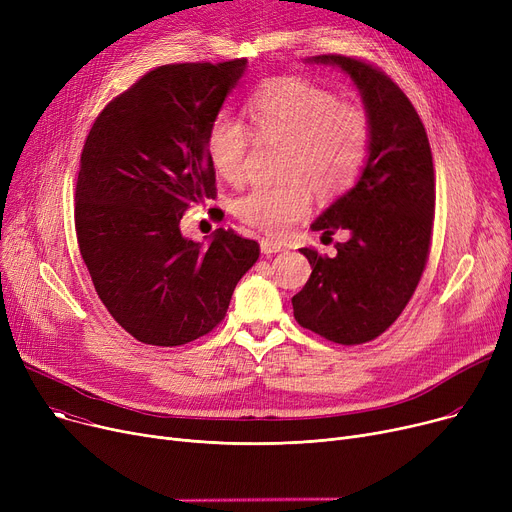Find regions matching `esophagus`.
<instances>
[{
  "instance_id": "obj_1",
  "label": "esophagus",
  "mask_w": 512,
  "mask_h": 512,
  "mask_svg": "<svg viewBox=\"0 0 512 512\" xmlns=\"http://www.w3.org/2000/svg\"><path fill=\"white\" fill-rule=\"evenodd\" d=\"M259 247H261V253H263V255H276V253L284 251L282 242L272 240V238H261V240H259Z\"/></svg>"
}]
</instances>
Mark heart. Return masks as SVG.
<instances>
[{"mask_svg":"<svg viewBox=\"0 0 512 512\" xmlns=\"http://www.w3.org/2000/svg\"><path fill=\"white\" fill-rule=\"evenodd\" d=\"M249 128L236 118H215L207 132L209 164L222 180L240 182L253 145L282 143L280 184L242 193L236 218L265 234L282 236L309 213L313 191L332 199L351 188L367 161L371 122L363 107L307 78L282 76L265 83L245 103Z\"/></svg>","mask_w":512,"mask_h":512,"instance_id":"obj_1","label":"heart"}]
</instances>
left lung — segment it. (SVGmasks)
Masks as SVG:
<instances>
[{
	"label": "left lung",
	"instance_id": "left-lung-1",
	"mask_svg": "<svg viewBox=\"0 0 512 512\" xmlns=\"http://www.w3.org/2000/svg\"><path fill=\"white\" fill-rule=\"evenodd\" d=\"M351 76L371 122L365 166L311 230H348L336 255L301 249L313 272L292 297L299 324L338 344H363L386 332L411 301L434 226L432 149L419 114L392 80L361 60L315 56Z\"/></svg>",
	"mask_w": 512,
	"mask_h": 512
}]
</instances>
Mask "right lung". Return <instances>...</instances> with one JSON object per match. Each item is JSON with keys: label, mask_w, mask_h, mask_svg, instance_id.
I'll return each instance as SVG.
<instances>
[{"label": "right lung", "mask_w": 512, "mask_h": 512, "mask_svg": "<svg viewBox=\"0 0 512 512\" xmlns=\"http://www.w3.org/2000/svg\"><path fill=\"white\" fill-rule=\"evenodd\" d=\"M247 60L159 66L97 116L80 155L74 224L101 303L139 342L180 346L220 324L255 240L182 236L191 203L215 197L207 132Z\"/></svg>", "instance_id": "add662e5"}]
</instances>
